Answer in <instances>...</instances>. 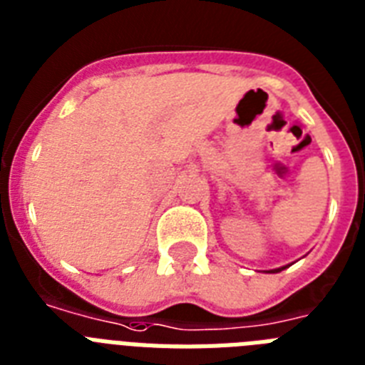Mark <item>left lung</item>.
Here are the masks:
<instances>
[{"instance_id":"8db88e82","label":"left lung","mask_w":365,"mask_h":365,"mask_svg":"<svg viewBox=\"0 0 365 365\" xmlns=\"http://www.w3.org/2000/svg\"><path fill=\"white\" fill-rule=\"evenodd\" d=\"M279 270H284V269H276V270H270V272H279Z\"/></svg>"}]
</instances>
